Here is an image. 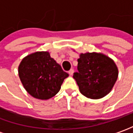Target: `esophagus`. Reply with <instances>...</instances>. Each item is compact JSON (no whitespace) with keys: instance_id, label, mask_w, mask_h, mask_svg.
<instances>
[{"instance_id":"esophagus-1","label":"esophagus","mask_w":133,"mask_h":133,"mask_svg":"<svg viewBox=\"0 0 133 133\" xmlns=\"http://www.w3.org/2000/svg\"><path fill=\"white\" fill-rule=\"evenodd\" d=\"M73 73H74V69H71L69 71V74L70 75H72Z\"/></svg>"}]
</instances>
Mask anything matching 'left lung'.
<instances>
[{
    "label": "left lung",
    "instance_id": "obj_1",
    "mask_svg": "<svg viewBox=\"0 0 133 133\" xmlns=\"http://www.w3.org/2000/svg\"><path fill=\"white\" fill-rule=\"evenodd\" d=\"M74 73L81 93L90 99L104 97L112 90L118 78V68L108 56L98 52L81 53Z\"/></svg>",
    "mask_w": 133,
    "mask_h": 133
}]
</instances>
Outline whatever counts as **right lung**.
Instances as JSON below:
<instances>
[{"label": "right lung", "mask_w": 133, "mask_h": 133, "mask_svg": "<svg viewBox=\"0 0 133 133\" xmlns=\"http://www.w3.org/2000/svg\"><path fill=\"white\" fill-rule=\"evenodd\" d=\"M18 73L28 93L39 99L54 97L69 76L47 51L34 52L25 57L19 65Z\"/></svg>", "instance_id": "obj_1"}]
</instances>
